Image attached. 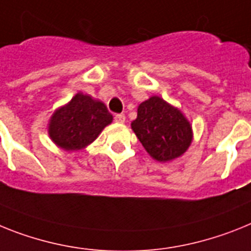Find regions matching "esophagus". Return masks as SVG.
Here are the masks:
<instances>
[{"mask_svg":"<svg viewBox=\"0 0 251 251\" xmlns=\"http://www.w3.org/2000/svg\"><path fill=\"white\" fill-rule=\"evenodd\" d=\"M126 120L125 115L124 113H117V115H115V121L119 122V124H124Z\"/></svg>","mask_w":251,"mask_h":251,"instance_id":"34e87169","label":"esophagus"}]
</instances>
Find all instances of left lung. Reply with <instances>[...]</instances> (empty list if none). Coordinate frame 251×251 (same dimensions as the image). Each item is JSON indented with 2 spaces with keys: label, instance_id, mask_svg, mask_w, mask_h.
<instances>
[{
  "label": "left lung",
  "instance_id": "1",
  "mask_svg": "<svg viewBox=\"0 0 251 251\" xmlns=\"http://www.w3.org/2000/svg\"><path fill=\"white\" fill-rule=\"evenodd\" d=\"M131 129L149 155L158 162L182 155L193 140L190 122L182 112L157 96L139 104Z\"/></svg>",
  "mask_w": 251,
  "mask_h": 251
}]
</instances>
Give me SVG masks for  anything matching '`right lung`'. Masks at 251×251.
Returning <instances> with one entry per match:
<instances>
[{
	"instance_id": "add662e5",
	"label": "right lung",
	"mask_w": 251,
	"mask_h": 251,
	"mask_svg": "<svg viewBox=\"0 0 251 251\" xmlns=\"http://www.w3.org/2000/svg\"><path fill=\"white\" fill-rule=\"evenodd\" d=\"M112 120L104 103L77 93L67 104L54 111L48 124V134L64 151H80L93 143Z\"/></svg>"
}]
</instances>
